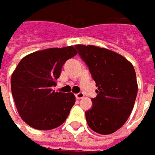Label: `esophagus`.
I'll return each instance as SVG.
<instances>
[{
	"label": "esophagus",
	"instance_id": "34e87169",
	"mask_svg": "<svg viewBox=\"0 0 155 155\" xmlns=\"http://www.w3.org/2000/svg\"><path fill=\"white\" fill-rule=\"evenodd\" d=\"M75 98L77 99H81L84 98V94L83 93H79V94H75Z\"/></svg>",
	"mask_w": 155,
	"mask_h": 155
}]
</instances>
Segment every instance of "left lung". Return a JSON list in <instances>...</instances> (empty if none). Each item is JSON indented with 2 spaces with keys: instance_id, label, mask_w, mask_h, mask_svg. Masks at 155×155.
<instances>
[{
  "instance_id": "left-lung-1",
  "label": "left lung",
  "mask_w": 155,
  "mask_h": 155,
  "mask_svg": "<svg viewBox=\"0 0 155 155\" xmlns=\"http://www.w3.org/2000/svg\"><path fill=\"white\" fill-rule=\"evenodd\" d=\"M75 48L98 87L93 107L86 111L88 126L101 135L114 133L124 124L135 104L138 86L134 67L123 56L104 48L83 45Z\"/></svg>"
}]
</instances>
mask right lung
<instances>
[{
    "label": "right lung",
    "mask_w": 155,
    "mask_h": 155,
    "mask_svg": "<svg viewBox=\"0 0 155 155\" xmlns=\"http://www.w3.org/2000/svg\"><path fill=\"white\" fill-rule=\"evenodd\" d=\"M77 51L74 46L36 51L19 61L11 77V90L20 117L36 130L57 128L75 102L72 93L52 90L61 68Z\"/></svg>",
    "instance_id": "obj_1"
}]
</instances>
